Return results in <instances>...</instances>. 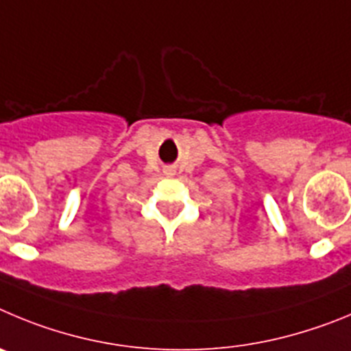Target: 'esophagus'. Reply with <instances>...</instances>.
<instances>
[{
    "label": "esophagus",
    "instance_id": "obj_1",
    "mask_svg": "<svg viewBox=\"0 0 351 351\" xmlns=\"http://www.w3.org/2000/svg\"><path fill=\"white\" fill-rule=\"evenodd\" d=\"M164 173H166V175H168V176L175 175V168H173V166H168V168L164 169Z\"/></svg>",
    "mask_w": 351,
    "mask_h": 351
}]
</instances>
